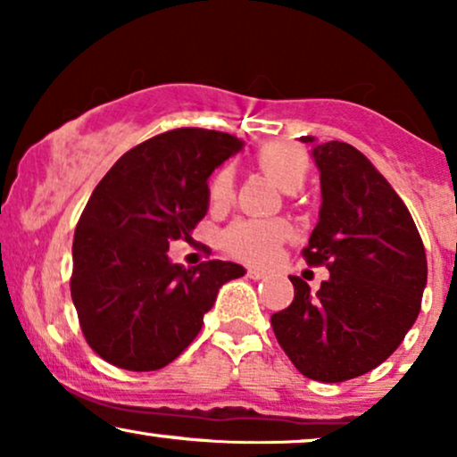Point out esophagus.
<instances>
[{
    "label": "esophagus",
    "instance_id": "1",
    "mask_svg": "<svg viewBox=\"0 0 457 457\" xmlns=\"http://www.w3.org/2000/svg\"><path fill=\"white\" fill-rule=\"evenodd\" d=\"M246 275H249L251 279H264V277L269 275V272L262 270V269H249V270H246Z\"/></svg>",
    "mask_w": 457,
    "mask_h": 457
}]
</instances>
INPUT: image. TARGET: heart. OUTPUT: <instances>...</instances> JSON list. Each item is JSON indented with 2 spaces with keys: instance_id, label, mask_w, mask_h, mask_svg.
<instances>
[{
  "instance_id": "b5f03b06",
  "label": "heart",
  "mask_w": 457,
  "mask_h": 457,
  "mask_svg": "<svg viewBox=\"0 0 457 457\" xmlns=\"http://www.w3.org/2000/svg\"><path fill=\"white\" fill-rule=\"evenodd\" d=\"M258 165L264 174L286 193L301 191L309 174V156L295 144L264 145L258 152ZM208 202L212 211H223L234 202V174L223 167L212 176L208 187ZM290 236V225L281 219H238L221 236L223 249L234 258L249 264H269L277 258L281 245Z\"/></svg>"
}]
</instances>
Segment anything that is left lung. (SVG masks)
Segmentation results:
<instances>
[{
  "label": "left lung",
  "mask_w": 457,
  "mask_h": 457,
  "mask_svg": "<svg viewBox=\"0 0 457 457\" xmlns=\"http://www.w3.org/2000/svg\"><path fill=\"white\" fill-rule=\"evenodd\" d=\"M301 141L312 144L322 191L303 255L330 277L316 295L290 277L295 301L270 324L303 376L344 382L389 359L411 330L428 283L426 249L406 204L363 152L312 135Z\"/></svg>",
  "instance_id": "8db88e82"
}]
</instances>
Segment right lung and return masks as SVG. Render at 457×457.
<instances>
[{
    "instance_id": "right-lung-1",
    "label": "right lung",
    "mask_w": 457,
    "mask_h": 457,
    "mask_svg": "<svg viewBox=\"0 0 457 457\" xmlns=\"http://www.w3.org/2000/svg\"><path fill=\"white\" fill-rule=\"evenodd\" d=\"M240 148L219 130H167L120 156L94 188L72 240L71 295L86 342L107 363L170 365L197 337L219 287L245 275L234 262L182 269L167 258L208 212V178Z\"/></svg>"
}]
</instances>
